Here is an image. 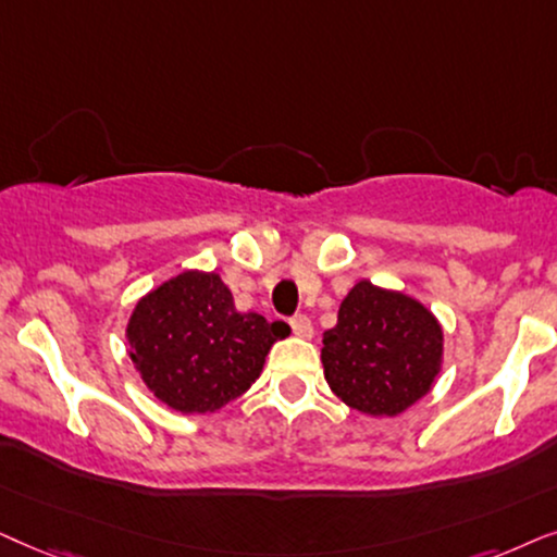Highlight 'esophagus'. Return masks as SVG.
<instances>
[{"label":"esophagus","instance_id":"34e87169","mask_svg":"<svg viewBox=\"0 0 557 557\" xmlns=\"http://www.w3.org/2000/svg\"><path fill=\"white\" fill-rule=\"evenodd\" d=\"M290 329H293V333L298 338H310V336H313V323H310V318L302 315V313L290 318Z\"/></svg>","mask_w":557,"mask_h":557}]
</instances>
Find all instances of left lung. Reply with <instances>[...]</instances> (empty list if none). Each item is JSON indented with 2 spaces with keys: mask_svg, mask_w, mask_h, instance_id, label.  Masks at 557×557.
Returning a JSON list of instances; mask_svg holds the SVG:
<instances>
[{
  "mask_svg": "<svg viewBox=\"0 0 557 557\" xmlns=\"http://www.w3.org/2000/svg\"><path fill=\"white\" fill-rule=\"evenodd\" d=\"M441 354L443 331L428 308L364 280L323 333L321 359L331 389L348 407L392 418L428 395Z\"/></svg>",
  "mask_w": 557,
  "mask_h": 557,
  "instance_id": "1",
  "label": "left lung"
}]
</instances>
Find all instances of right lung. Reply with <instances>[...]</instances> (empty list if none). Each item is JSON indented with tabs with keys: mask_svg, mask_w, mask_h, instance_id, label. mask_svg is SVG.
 Listing matches in <instances>:
<instances>
[{
	"mask_svg": "<svg viewBox=\"0 0 557 557\" xmlns=\"http://www.w3.org/2000/svg\"><path fill=\"white\" fill-rule=\"evenodd\" d=\"M287 325L239 313L213 272H183L137 302L127 325L147 387L181 412H211L251 387Z\"/></svg>",
	"mask_w": 557,
	"mask_h": 557,
	"instance_id": "1",
	"label": "right lung"
}]
</instances>
